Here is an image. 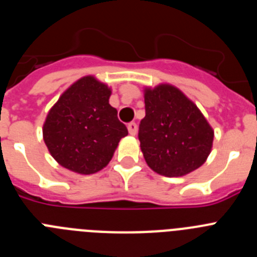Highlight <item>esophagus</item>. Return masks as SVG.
Masks as SVG:
<instances>
[{"instance_id": "1", "label": "esophagus", "mask_w": 257, "mask_h": 257, "mask_svg": "<svg viewBox=\"0 0 257 257\" xmlns=\"http://www.w3.org/2000/svg\"><path fill=\"white\" fill-rule=\"evenodd\" d=\"M127 130L130 133V135H136V131H138V124L135 122H131V123L127 124Z\"/></svg>"}]
</instances>
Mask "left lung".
<instances>
[{"mask_svg": "<svg viewBox=\"0 0 257 257\" xmlns=\"http://www.w3.org/2000/svg\"><path fill=\"white\" fill-rule=\"evenodd\" d=\"M144 101L139 140L147 165L167 178L201 167L212 149L213 128L198 106L170 83L145 87Z\"/></svg>", "mask_w": 257, "mask_h": 257, "instance_id": "obj_1", "label": "left lung"}]
</instances>
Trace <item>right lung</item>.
I'll return each mask as SVG.
<instances>
[{"label":"right lung","instance_id":"1","mask_svg":"<svg viewBox=\"0 0 257 257\" xmlns=\"http://www.w3.org/2000/svg\"><path fill=\"white\" fill-rule=\"evenodd\" d=\"M112 88L96 77L85 76L65 90L46 115L44 142L64 169L90 175L110 162L126 126L109 104Z\"/></svg>","mask_w":257,"mask_h":257}]
</instances>
